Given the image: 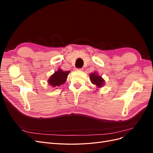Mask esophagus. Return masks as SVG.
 Masks as SVG:
<instances>
[{
    "label": "esophagus",
    "mask_w": 153,
    "mask_h": 153,
    "mask_svg": "<svg viewBox=\"0 0 153 153\" xmlns=\"http://www.w3.org/2000/svg\"><path fill=\"white\" fill-rule=\"evenodd\" d=\"M83 69H84L83 68H76L75 70H76V71H82Z\"/></svg>",
    "instance_id": "obj_1"
}]
</instances>
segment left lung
<instances>
[{
    "label": "left lung",
    "instance_id": "8db88e82",
    "mask_svg": "<svg viewBox=\"0 0 153 153\" xmlns=\"http://www.w3.org/2000/svg\"><path fill=\"white\" fill-rule=\"evenodd\" d=\"M90 80L92 84L96 85L97 87H101L104 85V80L102 77L98 75V74H96V72L91 74Z\"/></svg>",
    "mask_w": 153,
    "mask_h": 153
}]
</instances>
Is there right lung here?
Segmentation results:
<instances>
[{"mask_svg":"<svg viewBox=\"0 0 153 153\" xmlns=\"http://www.w3.org/2000/svg\"><path fill=\"white\" fill-rule=\"evenodd\" d=\"M69 72H70L69 71H63L62 69H59L58 71H55L54 74H53L49 78L48 82L49 85L52 87L57 88L61 85L64 84Z\"/></svg>","mask_w":153,"mask_h":153,"instance_id":"obj_1","label":"right lung"}]
</instances>
